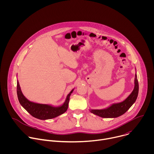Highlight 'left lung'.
<instances>
[{
  "mask_svg": "<svg viewBox=\"0 0 154 154\" xmlns=\"http://www.w3.org/2000/svg\"><path fill=\"white\" fill-rule=\"evenodd\" d=\"M135 77L134 90L124 100L114 103L103 109H90V112L103 118H115L124 115L135 102L138 95L139 85L137 73Z\"/></svg>",
  "mask_w": 154,
  "mask_h": 154,
  "instance_id": "8db88e82",
  "label": "left lung"
}]
</instances>
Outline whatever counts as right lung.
Segmentation results:
<instances>
[{
    "mask_svg": "<svg viewBox=\"0 0 154 154\" xmlns=\"http://www.w3.org/2000/svg\"><path fill=\"white\" fill-rule=\"evenodd\" d=\"M74 89L68 94L64 103L58 106L50 104L35 103L28 100L22 93L18 80H17V95L21 106L32 116L41 120H47L56 118L66 112L68 108L69 98Z\"/></svg>",
    "mask_w": 154,
    "mask_h": 154,
    "instance_id": "right-lung-1",
    "label": "right lung"
}]
</instances>
